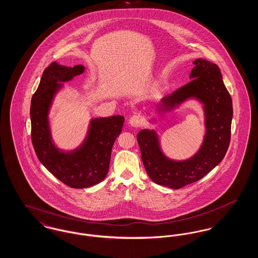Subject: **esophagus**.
I'll return each instance as SVG.
<instances>
[{"label":"esophagus","mask_w":258,"mask_h":258,"mask_svg":"<svg viewBox=\"0 0 258 258\" xmlns=\"http://www.w3.org/2000/svg\"><path fill=\"white\" fill-rule=\"evenodd\" d=\"M143 123V119L140 115H133L130 119V123L134 127H138Z\"/></svg>","instance_id":"obj_1"}]
</instances>
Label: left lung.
<instances>
[{"instance_id": "1", "label": "left lung", "mask_w": 258, "mask_h": 258, "mask_svg": "<svg viewBox=\"0 0 258 258\" xmlns=\"http://www.w3.org/2000/svg\"><path fill=\"white\" fill-rule=\"evenodd\" d=\"M194 63L189 75L191 80L162 98L159 110H170L190 98L204 104L206 135L197 155L183 161L170 160L161 152L154 131L142 130L137 135L141 159L149 177L156 184L174 189L197 182L214 169L224 158L230 143L232 99L222 81L221 70L204 59H197Z\"/></svg>"}]
</instances>
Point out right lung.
I'll use <instances>...</instances> for the list:
<instances>
[{
	"label": "right lung",
	"instance_id": "add662e5",
	"mask_svg": "<svg viewBox=\"0 0 258 258\" xmlns=\"http://www.w3.org/2000/svg\"><path fill=\"white\" fill-rule=\"evenodd\" d=\"M84 67H66L54 61L44 70L31 102V135L37 159L61 183L84 188L101 182L109 168L111 151L122 132L124 118L117 115L91 121L86 140L74 152H61L51 140L48 111L61 83L83 74Z\"/></svg>",
	"mask_w": 258,
	"mask_h": 258
}]
</instances>
